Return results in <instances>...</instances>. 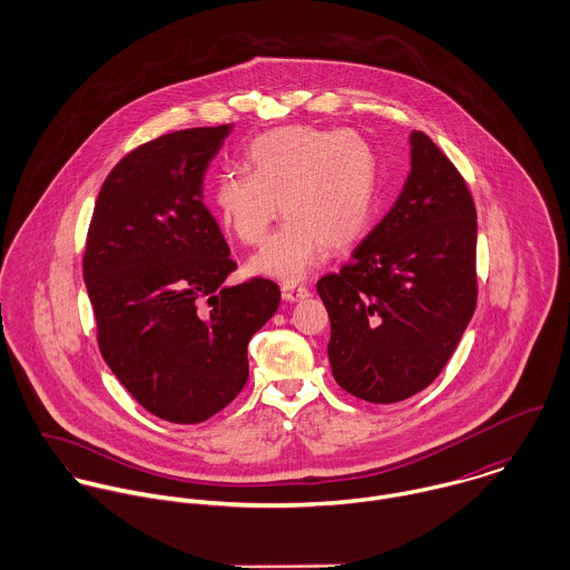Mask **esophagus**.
<instances>
[{"instance_id": "obj_1", "label": "esophagus", "mask_w": 570, "mask_h": 570, "mask_svg": "<svg viewBox=\"0 0 570 570\" xmlns=\"http://www.w3.org/2000/svg\"><path fill=\"white\" fill-rule=\"evenodd\" d=\"M281 294H283L285 301L298 303V301H303V298L309 296V289H307L305 285H283V287H281Z\"/></svg>"}]
</instances>
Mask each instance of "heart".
Listing matches in <instances>:
<instances>
[{
	"instance_id": "b5f03b06",
	"label": "heart",
	"mask_w": 570,
	"mask_h": 570,
	"mask_svg": "<svg viewBox=\"0 0 570 570\" xmlns=\"http://www.w3.org/2000/svg\"><path fill=\"white\" fill-rule=\"evenodd\" d=\"M249 170L217 179L215 208L245 245H261L281 208L287 222L252 256L249 272L276 281L303 278L328 249L368 230L377 195V158L351 129L278 127L247 149Z\"/></svg>"
}]
</instances>
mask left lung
<instances>
[{"label": "left lung", "mask_w": 570, "mask_h": 570, "mask_svg": "<svg viewBox=\"0 0 570 570\" xmlns=\"http://www.w3.org/2000/svg\"><path fill=\"white\" fill-rule=\"evenodd\" d=\"M333 380L371 404L430 386L476 309V206L448 156L410 134V173L351 263L318 281Z\"/></svg>", "instance_id": "1"}]
</instances>
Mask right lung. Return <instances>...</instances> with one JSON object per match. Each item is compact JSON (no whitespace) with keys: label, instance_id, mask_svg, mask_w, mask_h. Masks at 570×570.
<instances>
[{"label":"right lung","instance_id":"add662e5","mask_svg":"<svg viewBox=\"0 0 570 570\" xmlns=\"http://www.w3.org/2000/svg\"><path fill=\"white\" fill-rule=\"evenodd\" d=\"M230 131L181 129L127 154L98 193L82 254L107 366L170 423L206 421L242 393L247 342L281 303L269 278L224 285L237 263L202 186Z\"/></svg>","mask_w":570,"mask_h":570}]
</instances>
